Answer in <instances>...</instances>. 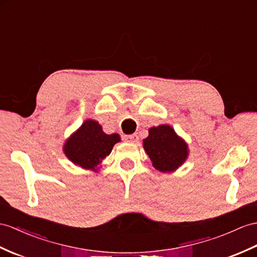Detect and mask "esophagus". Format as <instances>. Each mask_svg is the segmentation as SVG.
<instances>
[{"label":"esophagus","instance_id":"obj_1","mask_svg":"<svg viewBox=\"0 0 257 257\" xmlns=\"http://www.w3.org/2000/svg\"><path fill=\"white\" fill-rule=\"evenodd\" d=\"M124 140L128 142V143H137V141H139V136H137L136 134H133V135H128V136H125Z\"/></svg>","mask_w":257,"mask_h":257}]
</instances>
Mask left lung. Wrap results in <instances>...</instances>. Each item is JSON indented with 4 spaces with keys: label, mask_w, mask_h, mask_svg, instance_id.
Returning a JSON list of instances; mask_svg holds the SVG:
<instances>
[{
    "label": "left lung",
    "mask_w": 257,
    "mask_h": 257,
    "mask_svg": "<svg viewBox=\"0 0 257 257\" xmlns=\"http://www.w3.org/2000/svg\"><path fill=\"white\" fill-rule=\"evenodd\" d=\"M143 147L153 167L162 173H172L189 157V146L172 126L161 124L150 127Z\"/></svg>",
    "instance_id": "8db88e82"
}]
</instances>
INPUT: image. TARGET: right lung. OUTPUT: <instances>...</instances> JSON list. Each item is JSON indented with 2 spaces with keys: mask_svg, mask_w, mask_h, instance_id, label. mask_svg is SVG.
Here are the masks:
<instances>
[{
  "mask_svg": "<svg viewBox=\"0 0 257 257\" xmlns=\"http://www.w3.org/2000/svg\"><path fill=\"white\" fill-rule=\"evenodd\" d=\"M118 142L120 135L105 134L98 121L87 118L65 141L63 153L75 166L97 172L100 164Z\"/></svg>",
  "mask_w": 257,
  "mask_h": 257,
  "instance_id": "right-lung-1",
  "label": "right lung"
}]
</instances>
